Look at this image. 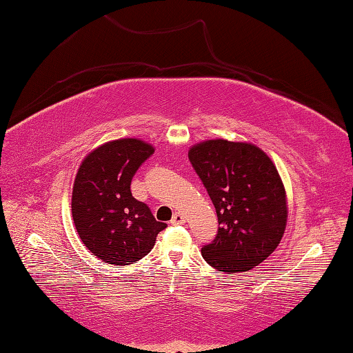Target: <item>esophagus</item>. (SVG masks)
Wrapping results in <instances>:
<instances>
[{
  "instance_id": "34e87169",
  "label": "esophagus",
  "mask_w": 353,
  "mask_h": 353,
  "mask_svg": "<svg viewBox=\"0 0 353 353\" xmlns=\"http://www.w3.org/2000/svg\"><path fill=\"white\" fill-rule=\"evenodd\" d=\"M184 221H186V217H184L183 214H180V212H176L175 215H173L172 217V220H170V223L172 225H181V223H184Z\"/></svg>"
}]
</instances>
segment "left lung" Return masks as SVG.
<instances>
[{
    "label": "left lung",
    "instance_id": "obj_1",
    "mask_svg": "<svg viewBox=\"0 0 353 353\" xmlns=\"http://www.w3.org/2000/svg\"><path fill=\"white\" fill-rule=\"evenodd\" d=\"M189 161L219 217L203 259L225 273L257 267L281 243L287 225L285 189L273 161L256 145L226 139L194 145Z\"/></svg>",
    "mask_w": 353,
    "mask_h": 353
}]
</instances>
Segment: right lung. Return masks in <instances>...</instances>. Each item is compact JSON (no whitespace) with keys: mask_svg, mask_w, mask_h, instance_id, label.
Here are the masks:
<instances>
[{"mask_svg":"<svg viewBox=\"0 0 353 353\" xmlns=\"http://www.w3.org/2000/svg\"><path fill=\"white\" fill-rule=\"evenodd\" d=\"M154 148L134 138L110 141L80 164L72 188V220L83 245L111 265L138 262L167 226L132 195L136 170Z\"/></svg>","mask_w":353,"mask_h":353,"instance_id":"1","label":"right lung"}]
</instances>
